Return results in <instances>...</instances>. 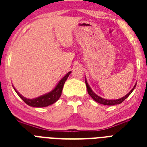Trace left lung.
<instances>
[{"instance_id":"1","label":"left lung","mask_w":147,"mask_h":147,"mask_svg":"<svg viewBox=\"0 0 147 147\" xmlns=\"http://www.w3.org/2000/svg\"><path fill=\"white\" fill-rule=\"evenodd\" d=\"M85 84H86V87H87V89H88V94L90 96L92 97V98H93L94 101H96V102H98V103L99 104H102V105H119V104H121V102H123L124 101V100L126 99V98H127V97L129 96V95L132 93V92L134 90L135 88H136V84L134 85V87H133V88H132V90H131L129 92V93H127L126 96H124V97H122V98H119V99H106V98H102V97L98 96V95H96V93H94V92L92 90V89L90 88V87L89 86V85H88V82H87V80H86V77L85 78Z\"/></svg>"}]
</instances>
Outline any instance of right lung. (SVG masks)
I'll use <instances>...</instances> for the list:
<instances>
[{
    "mask_svg": "<svg viewBox=\"0 0 147 147\" xmlns=\"http://www.w3.org/2000/svg\"><path fill=\"white\" fill-rule=\"evenodd\" d=\"M71 73V71L65 74V76H64L61 79L60 81L57 83V85H56L55 88L50 91L49 93H45V94L42 95L40 96L37 97V98H27L26 97L23 96L21 94H20V93L15 89V88H13L15 90V92L17 93V94L20 96V98H22L23 102H25L26 104H27L28 105L31 106V107H47L49 105H52V104L55 103L57 101L59 98V97L61 96V94H62V90L63 86H64V84L65 82V81L67 80V77L69 76L70 74Z\"/></svg>",
    "mask_w": 147,
    "mask_h": 147,
    "instance_id": "1",
    "label": "right lung"
}]
</instances>
